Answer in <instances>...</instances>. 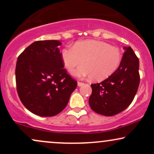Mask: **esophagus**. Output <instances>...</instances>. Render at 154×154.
Segmentation results:
<instances>
[{
    "mask_svg": "<svg viewBox=\"0 0 154 154\" xmlns=\"http://www.w3.org/2000/svg\"><path fill=\"white\" fill-rule=\"evenodd\" d=\"M85 85L84 82H77V85L79 86V87H82V86H83Z\"/></svg>",
    "mask_w": 154,
    "mask_h": 154,
    "instance_id": "1",
    "label": "esophagus"
}]
</instances>
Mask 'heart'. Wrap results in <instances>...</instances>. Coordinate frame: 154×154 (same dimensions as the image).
Listing matches in <instances>:
<instances>
[{"label": "heart", "instance_id": "1", "mask_svg": "<svg viewBox=\"0 0 154 154\" xmlns=\"http://www.w3.org/2000/svg\"><path fill=\"white\" fill-rule=\"evenodd\" d=\"M61 57L66 69L78 77H87L95 81L107 79L117 69L122 61L119 48L100 40H87L77 42L73 47L64 48Z\"/></svg>", "mask_w": 154, "mask_h": 154}]
</instances>
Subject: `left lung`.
<instances>
[{
    "mask_svg": "<svg viewBox=\"0 0 154 154\" xmlns=\"http://www.w3.org/2000/svg\"><path fill=\"white\" fill-rule=\"evenodd\" d=\"M124 49L117 69L103 82L91 85L89 105L98 114L109 116L122 112L130 105L138 89V58L131 47Z\"/></svg>",
    "mask_w": 154,
    "mask_h": 154,
    "instance_id": "left-lung-1",
    "label": "left lung"
}]
</instances>
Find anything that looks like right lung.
I'll list each match as a JSON object with an SVG mask.
<instances>
[{
    "label": "right lung",
    "mask_w": 154,
    "mask_h": 154,
    "mask_svg": "<svg viewBox=\"0 0 154 154\" xmlns=\"http://www.w3.org/2000/svg\"><path fill=\"white\" fill-rule=\"evenodd\" d=\"M59 40H39L19 56L16 82L23 105L33 114L53 116L64 109L77 81L63 68Z\"/></svg>",
    "instance_id": "right-lung-1"
}]
</instances>
